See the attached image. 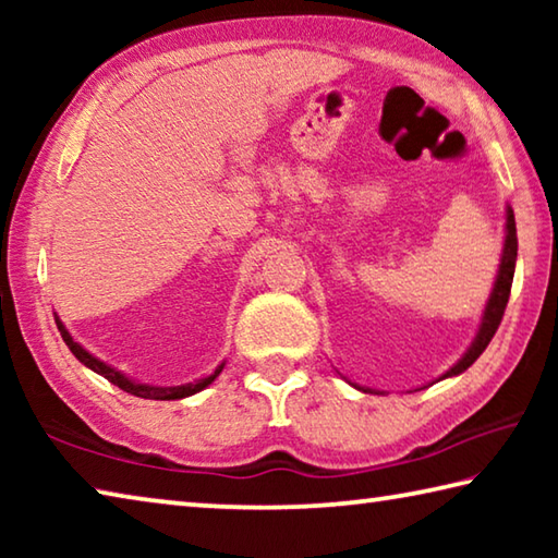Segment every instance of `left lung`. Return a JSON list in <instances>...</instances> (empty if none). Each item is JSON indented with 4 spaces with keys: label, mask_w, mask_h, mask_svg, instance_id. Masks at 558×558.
Returning <instances> with one entry per match:
<instances>
[{
    "label": "left lung",
    "mask_w": 558,
    "mask_h": 558,
    "mask_svg": "<svg viewBox=\"0 0 558 558\" xmlns=\"http://www.w3.org/2000/svg\"><path fill=\"white\" fill-rule=\"evenodd\" d=\"M514 266H517V226H514V211L512 206L507 204L505 209V243H502V256H499V268H497V276H495V286L493 292H489V298L485 302V310H483V317H480V327L475 332V339H472L470 347L465 349V354H462L456 364L450 366L446 374H440L436 381L442 379H450V376H460L462 372L468 369V366L475 364V359L485 352L489 339L495 337L499 323H502V315H505V307H507V300H509V290H512V280H514ZM347 384H352L342 376ZM433 381V384H436ZM354 389L364 391V393H384V391H376L369 389V386H362V384H352ZM430 386V384H428ZM426 389V386H423Z\"/></svg>",
    "instance_id": "obj_1"
}]
</instances>
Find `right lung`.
<instances>
[{
  "mask_svg": "<svg viewBox=\"0 0 558 558\" xmlns=\"http://www.w3.org/2000/svg\"><path fill=\"white\" fill-rule=\"evenodd\" d=\"M56 325H59V332H61V337H63V342L69 344L73 356L78 359V362H81L83 366H88L90 372H96V374L102 376V379H108L110 384H116L118 389L128 391V393H132V396H140V399H153V401L186 399V396H194V393L204 391L206 386H209V384L216 379V376H219V374L223 372V366H226V362H221L209 376H202V379L189 381V384H179V386H153V384H143V381H137V379H132V376H128V374H122L120 369H116V366L106 364V362H102V359H98L96 354H90L86 347L75 342V339L71 337V332H69V329H65V325L61 323L59 317H56Z\"/></svg>",
  "mask_w": 558,
  "mask_h": 558,
  "instance_id": "1",
  "label": "right lung"
}]
</instances>
